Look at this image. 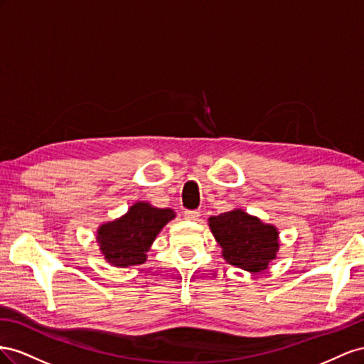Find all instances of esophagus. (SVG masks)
Instances as JSON below:
<instances>
[{
  "label": "esophagus",
  "instance_id": "1",
  "mask_svg": "<svg viewBox=\"0 0 364 364\" xmlns=\"http://www.w3.org/2000/svg\"><path fill=\"white\" fill-rule=\"evenodd\" d=\"M200 212L198 210H186L184 212V218L186 220H189V221H198L200 220Z\"/></svg>",
  "mask_w": 364,
  "mask_h": 364
}]
</instances>
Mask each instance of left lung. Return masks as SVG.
<instances>
[{"label":"left lung","mask_w":364,"mask_h":364,"mask_svg":"<svg viewBox=\"0 0 364 364\" xmlns=\"http://www.w3.org/2000/svg\"><path fill=\"white\" fill-rule=\"evenodd\" d=\"M224 261L248 273H261L279 252V232L244 209H233L207 220Z\"/></svg>","instance_id":"8db88e82"}]
</instances>
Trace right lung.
Returning a JSON list of instances; mask_svg holds the SVG:
<instances>
[{"label":"right lung","mask_w":364,"mask_h":364,"mask_svg":"<svg viewBox=\"0 0 364 364\" xmlns=\"http://www.w3.org/2000/svg\"><path fill=\"white\" fill-rule=\"evenodd\" d=\"M175 216L173 209H160L148 201L134 203L117 220L97 227L96 241L103 259L117 268L146 262L155 237Z\"/></svg>","instance_id":"obj_1"}]
</instances>
